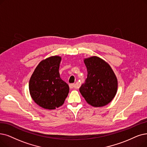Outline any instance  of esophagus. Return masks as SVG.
I'll return each mask as SVG.
<instances>
[{
    "label": "esophagus",
    "instance_id": "esophagus-1",
    "mask_svg": "<svg viewBox=\"0 0 147 147\" xmlns=\"http://www.w3.org/2000/svg\"><path fill=\"white\" fill-rule=\"evenodd\" d=\"M69 87L70 88V89H75V88L77 89V85H76V84H69Z\"/></svg>",
    "mask_w": 147,
    "mask_h": 147
}]
</instances>
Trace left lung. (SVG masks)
Segmentation results:
<instances>
[{
    "label": "left lung",
    "mask_w": 147,
    "mask_h": 147,
    "mask_svg": "<svg viewBox=\"0 0 147 147\" xmlns=\"http://www.w3.org/2000/svg\"><path fill=\"white\" fill-rule=\"evenodd\" d=\"M87 78L80 92L86 102L95 107L110 103L118 90V80L113 69L102 58L93 56L84 58Z\"/></svg>",
    "instance_id": "8db88e82"
}]
</instances>
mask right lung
I'll use <instances>...</instances> for the list:
<instances>
[{"instance_id": "right-lung-1", "label": "right lung", "mask_w": 147, "mask_h": 147, "mask_svg": "<svg viewBox=\"0 0 147 147\" xmlns=\"http://www.w3.org/2000/svg\"><path fill=\"white\" fill-rule=\"evenodd\" d=\"M60 56H52L41 61L35 69L29 83L33 101L41 107L54 110L64 104L69 87L60 77Z\"/></svg>"}]
</instances>
